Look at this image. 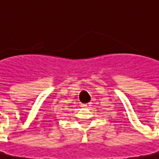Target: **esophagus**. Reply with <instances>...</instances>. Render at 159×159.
Segmentation results:
<instances>
[{"label": "esophagus", "instance_id": "1", "mask_svg": "<svg viewBox=\"0 0 159 159\" xmlns=\"http://www.w3.org/2000/svg\"><path fill=\"white\" fill-rule=\"evenodd\" d=\"M81 106L83 108H89L90 107V103H83V104H81Z\"/></svg>", "mask_w": 159, "mask_h": 159}]
</instances>
